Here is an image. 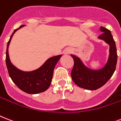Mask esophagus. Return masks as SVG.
Returning a JSON list of instances; mask_svg holds the SVG:
<instances>
[{"mask_svg": "<svg viewBox=\"0 0 121 121\" xmlns=\"http://www.w3.org/2000/svg\"><path fill=\"white\" fill-rule=\"evenodd\" d=\"M70 52H71V51L70 50H69V51H67V54H69V53H70Z\"/></svg>", "mask_w": 121, "mask_h": 121, "instance_id": "esophagus-1", "label": "esophagus"}]
</instances>
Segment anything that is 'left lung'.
<instances>
[{
	"label": "left lung",
	"instance_id": "obj_1",
	"mask_svg": "<svg viewBox=\"0 0 121 121\" xmlns=\"http://www.w3.org/2000/svg\"><path fill=\"white\" fill-rule=\"evenodd\" d=\"M100 30L102 34L98 38L105 40L110 46L109 58L103 69L98 70L88 69L78 57L71 55L74 61L71 72L72 79L79 87L88 90H96L102 87L111 78L116 70L117 54L115 41L109 30L101 26Z\"/></svg>",
	"mask_w": 121,
	"mask_h": 121
}]
</instances>
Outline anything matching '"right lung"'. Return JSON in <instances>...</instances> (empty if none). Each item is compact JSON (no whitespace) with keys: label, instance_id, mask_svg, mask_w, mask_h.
Segmentation results:
<instances>
[{"label":"right lung","instance_id":"add662e5","mask_svg":"<svg viewBox=\"0 0 121 121\" xmlns=\"http://www.w3.org/2000/svg\"><path fill=\"white\" fill-rule=\"evenodd\" d=\"M14 30L7 42L5 61L7 70L13 82L24 92L28 94H37L44 92L48 89L52 81L53 71L55 65L58 61L61 55L49 58L39 69L32 72H23L17 69L12 64L9 56V45L14 34L20 28Z\"/></svg>","mask_w":121,"mask_h":121}]
</instances>
